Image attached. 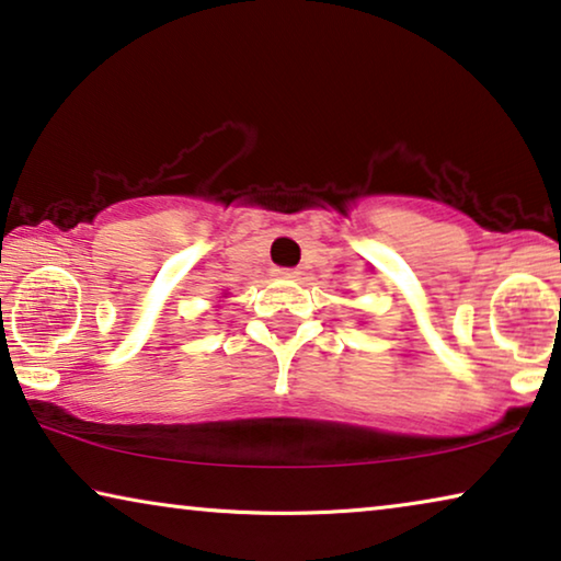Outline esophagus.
<instances>
[{
  "label": "esophagus",
  "mask_w": 561,
  "mask_h": 561,
  "mask_svg": "<svg viewBox=\"0 0 561 561\" xmlns=\"http://www.w3.org/2000/svg\"><path fill=\"white\" fill-rule=\"evenodd\" d=\"M277 274H279V277H284V279H295L297 277V270H277Z\"/></svg>",
  "instance_id": "obj_1"
}]
</instances>
